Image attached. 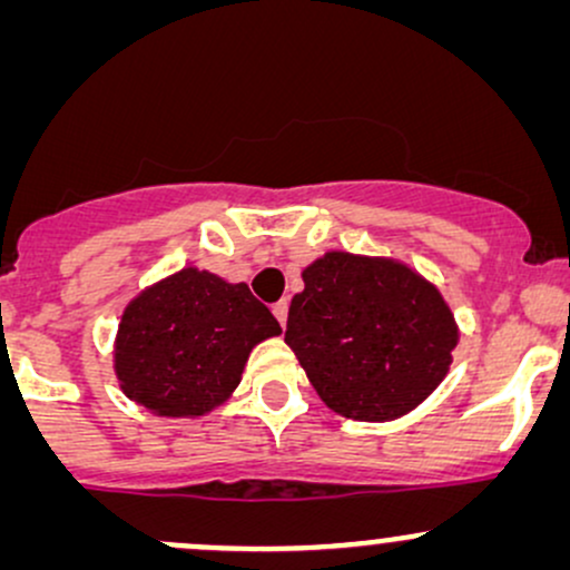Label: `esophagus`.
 Segmentation results:
<instances>
[{
  "label": "esophagus",
  "instance_id": "esophagus-1",
  "mask_svg": "<svg viewBox=\"0 0 570 570\" xmlns=\"http://www.w3.org/2000/svg\"><path fill=\"white\" fill-rule=\"evenodd\" d=\"M286 313H289V299H278V303L273 305V316L278 318L281 326H286Z\"/></svg>",
  "mask_w": 570,
  "mask_h": 570
}]
</instances>
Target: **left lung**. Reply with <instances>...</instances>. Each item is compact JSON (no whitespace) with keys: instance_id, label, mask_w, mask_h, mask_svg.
<instances>
[{"instance_id":"left-lung-1","label":"left lung","mask_w":570,"mask_h":570,"mask_svg":"<svg viewBox=\"0 0 570 570\" xmlns=\"http://www.w3.org/2000/svg\"><path fill=\"white\" fill-rule=\"evenodd\" d=\"M286 345L316 394L353 421H396L444 381L458 324L442 292L391 257L326 252L303 271Z\"/></svg>"}]
</instances>
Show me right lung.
Segmentation results:
<instances>
[{
    "instance_id": "right-lung-1",
    "label": "right lung",
    "mask_w": 570,
    "mask_h": 570,
    "mask_svg": "<svg viewBox=\"0 0 570 570\" xmlns=\"http://www.w3.org/2000/svg\"><path fill=\"white\" fill-rule=\"evenodd\" d=\"M276 335V316L246 284L189 265L126 305L115 375L153 415L200 417L238 389L254 345Z\"/></svg>"
}]
</instances>
